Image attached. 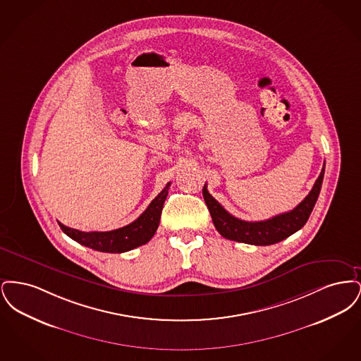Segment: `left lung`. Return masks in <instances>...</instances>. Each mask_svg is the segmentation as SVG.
<instances>
[{
  "instance_id": "obj_1",
  "label": "left lung",
  "mask_w": 361,
  "mask_h": 361,
  "mask_svg": "<svg viewBox=\"0 0 361 361\" xmlns=\"http://www.w3.org/2000/svg\"><path fill=\"white\" fill-rule=\"evenodd\" d=\"M325 174V164L321 171L319 177L317 178L309 195L305 197L302 203H299L292 211L276 215L271 219L259 221V222H246L228 214L224 207L221 206L207 190V184L203 188V196L207 207L209 209L214 226L219 231V234L227 240L243 242L249 245L267 246L274 245L280 240L288 238L293 233L300 230L309 221L310 214L315 206L322 181Z\"/></svg>"
}]
</instances>
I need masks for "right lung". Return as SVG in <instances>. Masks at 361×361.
Instances as JSON below:
<instances>
[{"label": "right lung", "mask_w": 361, "mask_h": 361, "mask_svg": "<svg viewBox=\"0 0 361 361\" xmlns=\"http://www.w3.org/2000/svg\"><path fill=\"white\" fill-rule=\"evenodd\" d=\"M171 183L162 189L154 200L146 208V211L134 221L133 224H127L121 228L112 231H80L75 228L68 227L58 222L62 231L69 235L71 240H77L78 243L86 247L104 252V253H124L133 250L137 246L147 243L153 238L158 228L162 207L168 196V189Z\"/></svg>", "instance_id": "add662e5"}]
</instances>
